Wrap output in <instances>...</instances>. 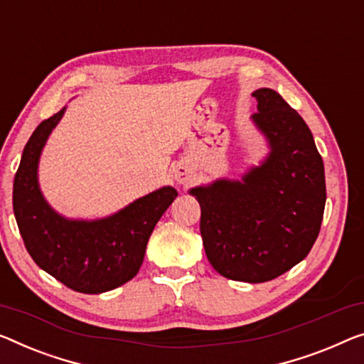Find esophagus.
I'll list each match as a JSON object with an SVG mask.
<instances>
[{"instance_id": "1", "label": "esophagus", "mask_w": 364, "mask_h": 364, "mask_svg": "<svg viewBox=\"0 0 364 364\" xmlns=\"http://www.w3.org/2000/svg\"><path fill=\"white\" fill-rule=\"evenodd\" d=\"M175 180L178 184H181V186H188V184H191L194 181L191 168L188 165H178L175 168Z\"/></svg>"}]
</instances>
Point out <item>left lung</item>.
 I'll list each match as a JSON object with an SVG mask.
<instances>
[{
    "label": "left lung",
    "mask_w": 364,
    "mask_h": 364,
    "mask_svg": "<svg viewBox=\"0 0 364 364\" xmlns=\"http://www.w3.org/2000/svg\"><path fill=\"white\" fill-rule=\"evenodd\" d=\"M253 126L268 155L240 180L217 178L189 189L200 205V235L209 263L234 281L264 283L302 262L321 230L323 161L311 129L271 88L253 91Z\"/></svg>",
    "instance_id": "left-lung-1"
}]
</instances>
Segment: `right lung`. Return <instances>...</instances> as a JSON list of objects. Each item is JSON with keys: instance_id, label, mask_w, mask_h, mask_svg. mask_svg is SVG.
<instances>
[{"instance_id": "1", "label": "right lung", "mask_w": 364, "mask_h": 364, "mask_svg": "<svg viewBox=\"0 0 364 364\" xmlns=\"http://www.w3.org/2000/svg\"><path fill=\"white\" fill-rule=\"evenodd\" d=\"M65 109L41 122L26 144L13 184L14 217L37 267L70 289L101 294L139 273L151 232L178 191L173 186L155 189L101 219L58 214L41 191L39 161Z\"/></svg>"}]
</instances>
